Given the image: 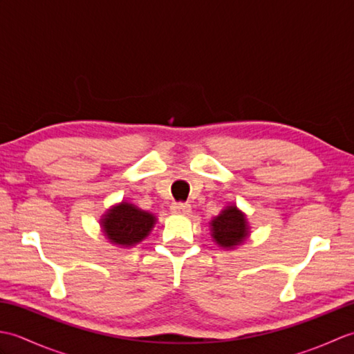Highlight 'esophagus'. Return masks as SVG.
I'll return each instance as SVG.
<instances>
[{"label":"esophagus","instance_id":"34e87169","mask_svg":"<svg viewBox=\"0 0 354 354\" xmlns=\"http://www.w3.org/2000/svg\"><path fill=\"white\" fill-rule=\"evenodd\" d=\"M190 209V204H185V202H175L171 205V212L176 214H189Z\"/></svg>","mask_w":354,"mask_h":354}]
</instances>
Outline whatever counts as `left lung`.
<instances>
[{"label":"left lung","mask_w":354,"mask_h":354,"mask_svg":"<svg viewBox=\"0 0 354 354\" xmlns=\"http://www.w3.org/2000/svg\"><path fill=\"white\" fill-rule=\"evenodd\" d=\"M213 239L223 248H232L240 245L248 236V225L245 214L232 205L227 207L223 212L212 221Z\"/></svg>","instance_id":"1"}]
</instances>
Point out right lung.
Here are the masks:
<instances>
[{"label": "right lung", "mask_w": 354, "mask_h": 354, "mask_svg": "<svg viewBox=\"0 0 354 354\" xmlns=\"http://www.w3.org/2000/svg\"><path fill=\"white\" fill-rule=\"evenodd\" d=\"M155 225V217L127 202L109 209L102 219L104 234L112 243L133 246L141 242Z\"/></svg>", "instance_id": "obj_1"}]
</instances>
